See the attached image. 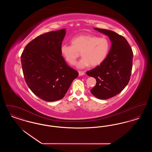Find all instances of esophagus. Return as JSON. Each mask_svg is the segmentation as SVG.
Here are the masks:
<instances>
[{"mask_svg":"<svg viewBox=\"0 0 152 152\" xmlns=\"http://www.w3.org/2000/svg\"><path fill=\"white\" fill-rule=\"evenodd\" d=\"M85 74V72H83V71H79V76H83Z\"/></svg>","mask_w":152,"mask_h":152,"instance_id":"obj_1","label":"esophagus"}]
</instances>
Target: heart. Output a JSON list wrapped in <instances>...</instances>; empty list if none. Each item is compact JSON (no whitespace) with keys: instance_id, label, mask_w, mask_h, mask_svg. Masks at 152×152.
<instances>
[{"instance_id":"obj_1","label":"heart","mask_w":152,"mask_h":152,"mask_svg":"<svg viewBox=\"0 0 152 152\" xmlns=\"http://www.w3.org/2000/svg\"><path fill=\"white\" fill-rule=\"evenodd\" d=\"M71 45L63 44L60 46V53L65 61L74 65L79 57H83L77 64L79 68L101 64L107 58L110 48V43L106 37H98L90 34H82L73 37Z\"/></svg>"}]
</instances>
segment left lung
Listing matches in <instances>:
<instances>
[{
    "mask_svg": "<svg viewBox=\"0 0 152 152\" xmlns=\"http://www.w3.org/2000/svg\"><path fill=\"white\" fill-rule=\"evenodd\" d=\"M109 36L112 45L105 60L94 69L87 71L88 76L96 80L91 92L99 99H108L120 94L130 80L133 53L126 39L115 32L94 28Z\"/></svg>",
    "mask_w": 152,
    "mask_h": 152,
    "instance_id": "8db88e82",
    "label": "left lung"
}]
</instances>
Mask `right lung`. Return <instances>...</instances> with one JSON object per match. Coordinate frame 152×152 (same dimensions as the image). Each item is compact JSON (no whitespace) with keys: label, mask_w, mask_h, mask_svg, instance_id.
Instances as JSON below:
<instances>
[{"label":"right lung","mask_w":152,"mask_h":152,"mask_svg":"<svg viewBox=\"0 0 152 152\" xmlns=\"http://www.w3.org/2000/svg\"><path fill=\"white\" fill-rule=\"evenodd\" d=\"M65 29L40 35L28 44L22 52L24 77L31 90L44 101L63 99L79 73L67 64L60 53Z\"/></svg>","instance_id":"add662e5"}]
</instances>
